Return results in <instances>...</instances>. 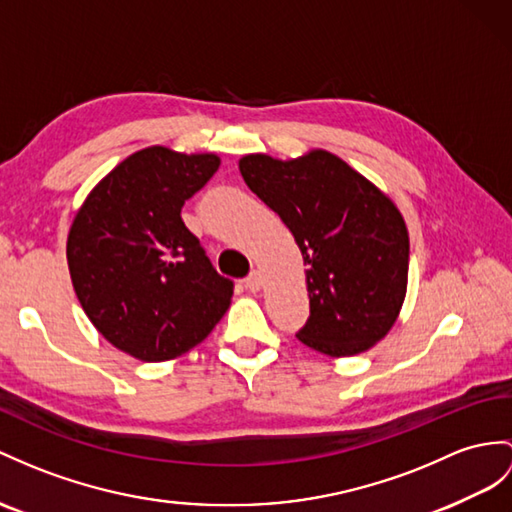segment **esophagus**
I'll return each mask as SVG.
<instances>
[{
  "label": "esophagus",
  "mask_w": 512,
  "mask_h": 512,
  "mask_svg": "<svg viewBox=\"0 0 512 512\" xmlns=\"http://www.w3.org/2000/svg\"><path fill=\"white\" fill-rule=\"evenodd\" d=\"M245 286H247V289L252 291V293H258L260 289H263V273H260L258 269H254V271L247 276Z\"/></svg>",
  "instance_id": "34e87169"
}]
</instances>
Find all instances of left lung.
I'll return each instance as SVG.
<instances>
[{"label": "left lung", "mask_w": 512, "mask_h": 512, "mask_svg": "<svg viewBox=\"0 0 512 512\" xmlns=\"http://www.w3.org/2000/svg\"><path fill=\"white\" fill-rule=\"evenodd\" d=\"M239 169L308 265L310 317L297 339L332 358L371 350L400 317L408 284V230L393 199L326 149L247 154Z\"/></svg>", "instance_id": "left-lung-1"}]
</instances>
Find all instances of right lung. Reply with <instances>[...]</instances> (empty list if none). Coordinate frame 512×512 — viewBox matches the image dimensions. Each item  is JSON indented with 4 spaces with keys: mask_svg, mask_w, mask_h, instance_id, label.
<instances>
[{
    "mask_svg": "<svg viewBox=\"0 0 512 512\" xmlns=\"http://www.w3.org/2000/svg\"><path fill=\"white\" fill-rule=\"evenodd\" d=\"M219 165L217 154L145 147L99 180L73 217L67 263L84 313L143 363L193 350L230 308L232 280L180 217Z\"/></svg>",
    "mask_w": 512,
    "mask_h": 512,
    "instance_id": "obj_1",
    "label": "right lung"
}]
</instances>
